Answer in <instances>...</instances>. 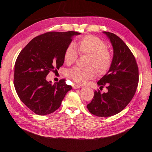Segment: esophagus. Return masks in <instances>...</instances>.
<instances>
[{
	"instance_id": "1",
	"label": "esophagus",
	"mask_w": 152,
	"mask_h": 152,
	"mask_svg": "<svg viewBox=\"0 0 152 152\" xmlns=\"http://www.w3.org/2000/svg\"><path fill=\"white\" fill-rule=\"evenodd\" d=\"M72 87L74 88V89H78V88L81 87V86H80V85H77L76 83H73L72 84Z\"/></svg>"
}]
</instances>
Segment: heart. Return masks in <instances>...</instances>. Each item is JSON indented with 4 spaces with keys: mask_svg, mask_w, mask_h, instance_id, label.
<instances>
[{
    "mask_svg": "<svg viewBox=\"0 0 152 152\" xmlns=\"http://www.w3.org/2000/svg\"><path fill=\"white\" fill-rule=\"evenodd\" d=\"M80 54L89 55L87 69L74 67L69 69L66 75L69 78L78 83H84L96 75H104L110 69L112 64V56L107 49V45L98 37L87 35L80 39L75 43ZM78 54L72 44L69 45L64 52V61L70 65L76 61Z\"/></svg>",
    "mask_w": 152,
    "mask_h": 152,
    "instance_id": "obj_1",
    "label": "heart"
}]
</instances>
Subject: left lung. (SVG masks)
I'll use <instances>...</instances> for the list:
<instances>
[{
  "label": "left lung",
  "mask_w": 152,
  "mask_h": 152,
  "mask_svg": "<svg viewBox=\"0 0 152 152\" xmlns=\"http://www.w3.org/2000/svg\"><path fill=\"white\" fill-rule=\"evenodd\" d=\"M113 48V58L109 71L97 84L107 93L94 91L92 101L87 105L91 114L100 117L111 116L122 111L136 92L139 83V69L135 57L128 46L116 35L103 31Z\"/></svg>",
  "instance_id": "8db88e82"
}]
</instances>
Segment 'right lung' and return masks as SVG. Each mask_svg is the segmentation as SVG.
<instances>
[{
	"mask_svg": "<svg viewBox=\"0 0 152 152\" xmlns=\"http://www.w3.org/2000/svg\"><path fill=\"white\" fill-rule=\"evenodd\" d=\"M80 33L50 31L31 39L20 51L14 70V86L20 100L39 115L54 112L72 87L62 79L52 84L46 76L64 63V52Z\"/></svg>",
	"mask_w": 152,
	"mask_h": 152,
	"instance_id": "1",
	"label": "right lung"
}]
</instances>
